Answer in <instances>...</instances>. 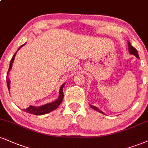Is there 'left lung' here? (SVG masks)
I'll return each mask as SVG.
<instances>
[{
    "mask_svg": "<svg viewBox=\"0 0 148 148\" xmlns=\"http://www.w3.org/2000/svg\"><path fill=\"white\" fill-rule=\"evenodd\" d=\"M127 42H128V49H129V51H130V53L131 54L134 55V56H136V58H139V56H138V51H137L136 49H135V48H134V47H132V45L130 44V42L129 41H128ZM91 108H92V109H94V110H97V111H98V112H101V113H102V114H104V113L102 111H101L100 110L98 109V108H97V107L91 106Z\"/></svg>",
    "mask_w": 148,
    "mask_h": 148,
    "instance_id": "obj_1",
    "label": "left lung"
}]
</instances>
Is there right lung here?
<instances>
[{
  "label": "right lung",
  "mask_w": 148,
  "mask_h": 148,
  "mask_svg": "<svg viewBox=\"0 0 148 148\" xmlns=\"http://www.w3.org/2000/svg\"><path fill=\"white\" fill-rule=\"evenodd\" d=\"M24 45H25V44H24ZM24 45H21V47L18 48V49H20L21 47H23V46ZM17 51H16V52H17ZM16 52L15 54H14L13 57L12 58L11 61H10V67H9L8 74L9 73V72H10V69H12V63H13V62H14V58H15V56H16ZM7 85H8V90H10V80H9V79H8V81H7ZM64 85H65V84H63L61 87H60L59 97H58V99H57L56 101H55L52 103H48V104L43 105V106H40V107L29 106V107H28L27 109H25V110H23L24 112H27V113H29V114H34V115H42V114H45L50 112L53 111V110H56V108H58V106L60 104V103L62 102V101H63V88L64 87Z\"/></svg>",
  "instance_id": "add662e5"
}]
</instances>
